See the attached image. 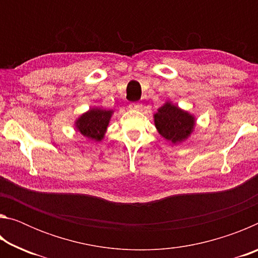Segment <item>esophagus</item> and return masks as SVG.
<instances>
[{
	"label": "esophagus",
	"instance_id": "obj_1",
	"mask_svg": "<svg viewBox=\"0 0 258 258\" xmlns=\"http://www.w3.org/2000/svg\"><path fill=\"white\" fill-rule=\"evenodd\" d=\"M140 107H141V104H140V103L133 102V103H130L128 104V108L131 109V110H139Z\"/></svg>",
	"mask_w": 258,
	"mask_h": 258
}]
</instances>
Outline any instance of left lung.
<instances>
[{"label":"left lung","mask_w":258,"mask_h":258,"mask_svg":"<svg viewBox=\"0 0 258 258\" xmlns=\"http://www.w3.org/2000/svg\"><path fill=\"white\" fill-rule=\"evenodd\" d=\"M154 117L159 134L173 143L185 140L194 131L195 117L171 102L160 107Z\"/></svg>","instance_id":"left-lung-1"}]
</instances>
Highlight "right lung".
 Segmentation results:
<instances>
[{"label":"right lung","mask_w":258,"mask_h":258,"mask_svg":"<svg viewBox=\"0 0 258 258\" xmlns=\"http://www.w3.org/2000/svg\"><path fill=\"white\" fill-rule=\"evenodd\" d=\"M111 115V110H104L100 108L90 109L76 120V128L83 137L95 140V141H101Z\"/></svg>","instance_id":"obj_1"}]
</instances>
